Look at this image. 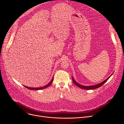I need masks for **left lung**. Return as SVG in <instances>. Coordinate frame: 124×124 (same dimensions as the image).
Wrapping results in <instances>:
<instances>
[{"instance_id":"8db88e82","label":"left lung","mask_w":124,"mask_h":124,"mask_svg":"<svg viewBox=\"0 0 124 124\" xmlns=\"http://www.w3.org/2000/svg\"><path fill=\"white\" fill-rule=\"evenodd\" d=\"M112 75L109 77H108L107 79H106L104 81H103V82H102L101 83H100L98 84H97V85H93V86H83L82 85H80L79 84V83H78L77 82H76L75 79H74V78L72 77V79H73V82L75 83V85H76L77 86L79 87V88H81V89H85V90H92V89H96V88H98L99 87H100L104 83H105L107 81V80L109 79V78L112 76Z\"/></svg>"}]
</instances>
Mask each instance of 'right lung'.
<instances>
[{"mask_svg":"<svg viewBox=\"0 0 124 124\" xmlns=\"http://www.w3.org/2000/svg\"><path fill=\"white\" fill-rule=\"evenodd\" d=\"M53 79H54V78H52V80L50 81V82L47 85H46V86H44V87H40V88H30V87H27L26 86H24L25 87L27 88V89H30V90H41V89H44V88H46L47 87H48L49 86H50L51 85V84L52 83V81H53Z\"/></svg>","mask_w":124,"mask_h":124,"instance_id":"obj_1","label":"right lung"}]
</instances>
